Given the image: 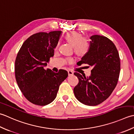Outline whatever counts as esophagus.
I'll use <instances>...</instances> for the list:
<instances>
[{
	"instance_id": "esophagus-1",
	"label": "esophagus",
	"mask_w": 134,
	"mask_h": 134,
	"mask_svg": "<svg viewBox=\"0 0 134 134\" xmlns=\"http://www.w3.org/2000/svg\"><path fill=\"white\" fill-rule=\"evenodd\" d=\"M68 75H69V76H72V75H73V71L70 70H69L68 71Z\"/></svg>"
}]
</instances>
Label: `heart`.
<instances>
[{"mask_svg":"<svg viewBox=\"0 0 134 134\" xmlns=\"http://www.w3.org/2000/svg\"><path fill=\"white\" fill-rule=\"evenodd\" d=\"M64 39L70 45L73 46L75 53L79 56H84L88 53L90 49V43L88 41L83 38L82 35L75 31L68 32L64 35ZM58 45L56 46V49ZM68 61L72 62L73 58L68 59Z\"/></svg>","mask_w":134,"mask_h":134,"instance_id":"heart-1","label":"heart"}]
</instances>
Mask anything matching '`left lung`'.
I'll list each match as a JSON object with an SVG mask.
<instances>
[{
	"label": "left lung",
	"mask_w": 134,
	"mask_h": 134,
	"mask_svg": "<svg viewBox=\"0 0 134 134\" xmlns=\"http://www.w3.org/2000/svg\"><path fill=\"white\" fill-rule=\"evenodd\" d=\"M90 49L77 64L92 68L89 77L77 72L79 83L73 91L77 99L88 106H96L111 95L117 84L120 71L119 54L115 45L105 36L95 35L90 37Z\"/></svg>",
	"instance_id": "8db88e82"
}]
</instances>
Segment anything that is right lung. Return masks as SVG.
<instances>
[{
    "instance_id": "1",
    "label": "right lung",
    "mask_w": 134,
    "mask_h": 134,
    "mask_svg": "<svg viewBox=\"0 0 134 134\" xmlns=\"http://www.w3.org/2000/svg\"><path fill=\"white\" fill-rule=\"evenodd\" d=\"M62 31L39 32L28 38L19 50L15 62L16 81L27 99L35 105L44 106L57 97L59 85L66 79V70L55 73L44 69Z\"/></svg>"
}]
</instances>
